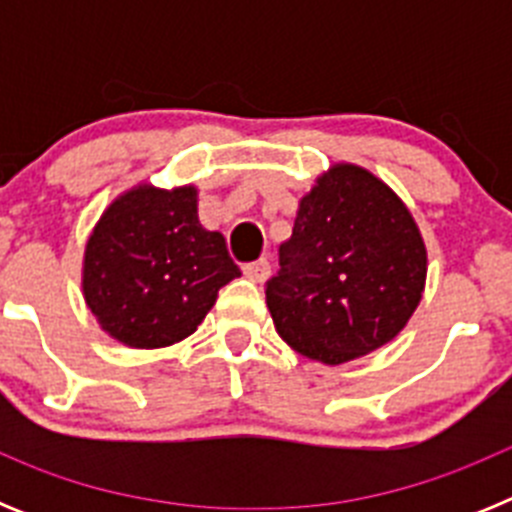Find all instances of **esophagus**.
<instances>
[{"label":"esophagus","instance_id":"34e87169","mask_svg":"<svg viewBox=\"0 0 512 512\" xmlns=\"http://www.w3.org/2000/svg\"><path fill=\"white\" fill-rule=\"evenodd\" d=\"M243 274H246L251 282L261 284L266 282V277H269V261L266 259H259V261H251V264L243 266Z\"/></svg>","mask_w":512,"mask_h":512}]
</instances>
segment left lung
<instances>
[{"label": "left lung", "mask_w": 512, "mask_h": 512, "mask_svg": "<svg viewBox=\"0 0 512 512\" xmlns=\"http://www.w3.org/2000/svg\"><path fill=\"white\" fill-rule=\"evenodd\" d=\"M266 284L274 328L297 354L338 366L400 333L423 300L428 251L408 205L372 171L333 164L300 200Z\"/></svg>", "instance_id": "1"}]
</instances>
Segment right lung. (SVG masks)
<instances>
[{
  "instance_id": "right-lung-1",
  "label": "right lung",
  "mask_w": 512,
  "mask_h": 512,
  "mask_svg": "<svg viewBox=\"0 0 512 512\" xmlns=\"http://www.w3.org/2000/svg\"><path fill=\"white\" fill-rule=\"evenodd\" d=\"M197 187L135 184L92 228L81 292L99 328L130 348H164L192 336L220 287L241 277L223 233L197 215Z\"/></svg>"
}]
</instances>
